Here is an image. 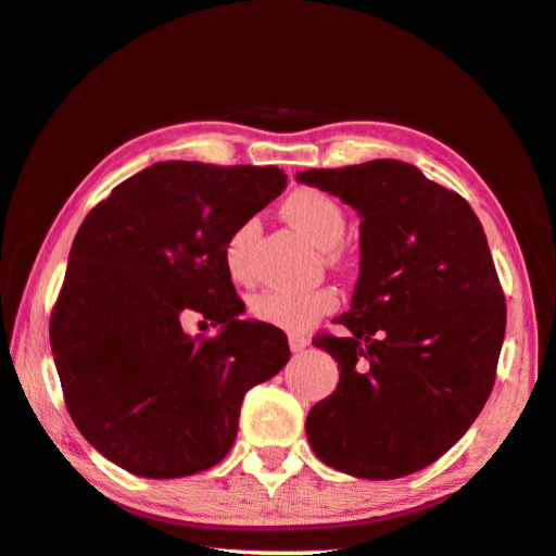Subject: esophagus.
<instances>
[{
    "mask_svg": "<svg viewBox=\"0 0 556 556\" xmlns=\"http://www.w3.org/2000/svg\"><path fill=\"white\" fill-rule=\"evenodd\" d=\"M289 346H292L294 354H299V351H304L306 346H309V339H306L304 333H292V337H289Z\"/></svg>",
    "mask_w": 556,
    "mask_h": 556,
    "instance_id": "1",
    "label": "esophagus"
}]
</instances>
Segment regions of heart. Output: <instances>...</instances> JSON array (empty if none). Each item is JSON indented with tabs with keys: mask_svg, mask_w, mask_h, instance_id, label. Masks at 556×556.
I'll return each instance as SVG.
<instances>
[{
	"mask_svg": "<svg viewBox=\"0 0 556 556\" xmlns=\"http://www.w3.org/2000/svg\"><path fill=\"white\" fill-rule=\"evenodd\" d=\"M281 215L292 223L299 232L321 247L324 257L331 264L343 262L341 237L346 232L349 217L337 198L316 188H299L281 205ZM257 235V219H244L237 230L227 237L225 264L235 279L247 277V250ZM339 306V294L331 287L309 289V292H289V289H262L250 299L252 319L271 324L277 329L304 331L321 319L324 314Z\"/></svg>",
	"mask_w": 556,
	"mask_h": 556,
	"instance_id": "1",
	"label": "heart"
}]
</instances>
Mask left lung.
I'll list each match as a JSON object with an SVG mask.
<instances>
[{"instance_id": "1", "label": "left lung", "mask_w": 556, "mask_h": 556, "mask_svg": "<svg viewBox=\"0 0 556 556\" xmlns=\"http://www.w3.org/2000/svg\"><path fill=\"white\" fill-rule=\"evenodd\" d=\"M358 210L361 271L329 399L306 416L319 460L366 480L418 472L465 435L490 399L507 304L468 200L416 165L368 161L296 175Z\"/></svg>"}]
</instances>
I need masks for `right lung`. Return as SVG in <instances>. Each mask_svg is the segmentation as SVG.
<instances>
[{
  "label": "right lung",
  "mask_w": 556,
  "mask_h": 556,
  "mask_svg": "<svg viewBox=\"0 0 556 556\" xmlns=\"http://www.w3.org/2000/svg\"><path fill=\"white\" fill-rule=\"evenodd\" d=\"M287 185L275 165L155 163L78 227L49 321L61 391L96 451L140 478L230 453L244 393L289 361L287 333L240 319L225 244ZM220 326L188 338L185 313Z\"/></svg>",
  "instance_id": "obj_1"
}]
</instances>
